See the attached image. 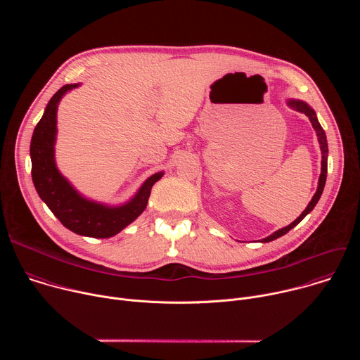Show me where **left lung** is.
<instances>
[{"label": "left lung", "mask_w": 360, "mask_h": 360, "mask_svg": "<svg viewBox=\"0 0 360 360\" xmlns=\"http://www.w3.org/2000/svg\"><path fill=\"white\" fill-rule=\"evenodd\" d=\"M288 104H289V107L297 110L299 112H303L306 117H309V120H311V122H312V125H314V128H315V131H316V135H318V139H319V143H321V149H322V172H321V176H319L318 191H316V193L314 195V198H312V200L309 202V205H307V207H306V210L300 214V217H299L296 221H293L290 225H288V226H285V228L276 231V232L272 233L271 236L262 239V242H271V240H274V239H278V238L283 236L285 233H288L292 228H295L307 214H309V212L315 208V205L318 203V200H319V198H321V195H322V192H323L325 182H326V174H328V141H326V134H325L323 128L321 127V124H319V121H318V118H316L315 111H314L309 105L304 104V102H302V101H295V99H290V101L288 102Z\"/></svg>", "instance_id": "8db88e82"}]
</instances>
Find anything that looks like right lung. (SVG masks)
Listing matches in <instances>:
<instances>
[{"instance_id": "1", "label": "right lung", "mask_w": 360, "mask_h": 360, "mask_svg": "<svg viewBox=\"0 0 360 360\" xmlns=\"http://www.w3.org/2000/svg\"><path fill=\"white\" fill-rule=\"evenodd\" d=\"M78 85L67 84L58 89L49 99L42 118L34 129L30 146L32 182L39 198L65 228L84 236L111 238L145 211L152 185L164 174L158 172L148 178L132 200L117 208L88 200L70 185L58 172L54 161L57 108L63 95Z\"/></svg>"}]
</instances>
